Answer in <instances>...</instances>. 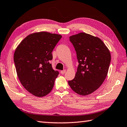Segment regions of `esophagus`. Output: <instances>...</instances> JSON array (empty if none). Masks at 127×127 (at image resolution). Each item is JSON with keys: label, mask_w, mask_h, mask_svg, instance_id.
<instances>
[{"label": "esophagus", "mask_w": 127, "mask_h": 127, "mask_svg": "<svg viewBox=\"0 0 127 127\" xmlns=\"http://www.w3.org/2000/svg\"><path fill=\"white\" fill-rule=\"evenodd\" d=\"M65 72H66V70H63L61 71V73L62 74H64L65 73Z\"/></svg>", "instance_id": "34e87169"}]
</instances>
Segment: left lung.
I'll list each match as a JSON object with an SVG mask.
<instances>
[{
	"instance_id": "obj_1",
	"label": "left lung",
	"mask_w": 127,
	"mask_h": 127,
	"mask_svg": "<svg viewBox=\"0 0 127 127\" xmlns=\"http://www.w3.org/2000/svg\"><path fill=\"white\" fill-rule=\"evenodd\" d=\"M79 63L75 76L68 84L81 95L93 93L103 84L109 69L111 56L103 41L89 34L80 33L69 37Z\"/></svg>"
}]
</instances>
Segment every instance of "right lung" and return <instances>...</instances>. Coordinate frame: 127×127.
Returning <instances> with one entry per match:
<instances>
[{
    "instance_id": "obj_1",
    "label": "right lung",
    "mask_w": 127,
    "mask_h": 127,
    "mask_svg": "<svg viewBox=\"0 0 127 127\" xmlns=\"http://www.w3.org/2000/svg\"><path fill=\"white\" fill-rule=\"evenodd\" d=\"M61 35L41 32L29 34L16 48L14 54L17 75L25 89L38 97L52 91L59 72L53 70L52 52Z\"/></svg>"
}]
</instances>
